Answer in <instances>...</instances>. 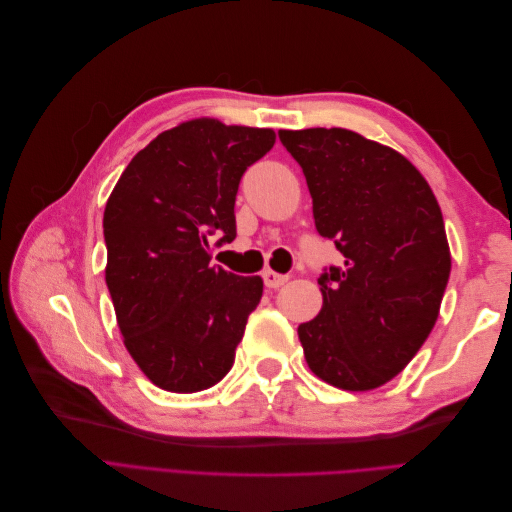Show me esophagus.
<instances>
[{
	"label": "esophagus",
	"instance_id": "1",
	"mask_svg": "<svg viewBox=\"0 0 512 512\" xmlns=\"http://www.w3.org/2000/svg\"><path fill=\"white\" fill-rule=\"evenodd\" d=\"M262 280H265V286H267V288H280V286H284V284L288 282V277H286V275H280V273H275V271H271V269H267L265 273H262Z\"/></svg>",
	"mask_w": 512,
	"mask_h": 512
}]
</instances>
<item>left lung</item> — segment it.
Segmentation results:
<instances>
[{
    "instance_id": "obj_1",
    "label": "left lung",
    "mask_w": 512,
    "mask_h": 512,
    "mask_svg": "<svg viewBox=\"0 0 512 512\" xmlns=\"http://www.w3.org/2000/svg\"><path fill=\"white\" fill-rule=\"evenodd\" d=\"M299 162L322 237L344 267L320 275V314L299 324L305 361L344 391H371L421 350L451 275L442 211L395 149L344 128L280 130Z\"/></svg>"
}]
</instances>
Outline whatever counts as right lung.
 <instances>
[{"label": "right lung", "mask_w": 512, "mask_h": 512, "mask_svg": "<svg viewBox=\"0 0 512 512\" xmlns=\"http://www.w3.org/2000/svg\"><path fill=\"white\" fill-rule=\"evenodd\" d=\"M273 143L269 128L183 121L136 153L106 200L104 273L119 331L164 391H205L235 363L262 280L213 267L211 235L237 237L239 181Z\"/></svg>", "instance_id": "right-lung-1"}]
</instances>
